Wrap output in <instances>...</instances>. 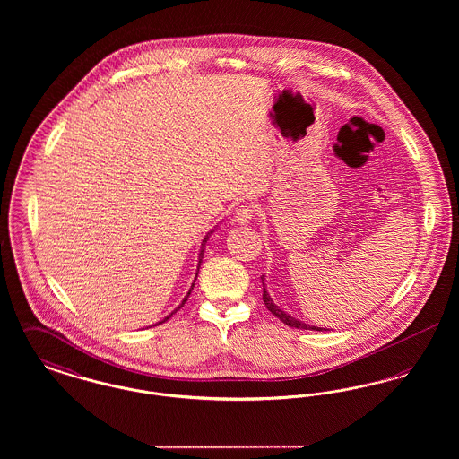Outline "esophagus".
Listing matches in <instances>:
<instances>
[{
  "instance_id": "34e87169",
  "label": "esophagus",
  "mask_w": 459,
  "mask_h": 459,
  "mask_svg": "<svg viewBox=\"0 0 459 459\" xmlns=\"http://www.w3.org/2000/svg\"><path fill=\"white\" fill-rule=\"evenodd\" d=\"M255 206L253 204H240L236 208V212H234V220H236V223L238 225H247V223H251L253 219H255Z\"/></svg>"
}]
</instances>
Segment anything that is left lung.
Returning <instances> with one entry per match:
<instances>
[{"mask_svg": "<svg viewBox=\"0 0 459 459\" xmlns=\"http://www.w3.org/2000/svg\"><path fill=\"white\" fill-rule=\"evenodd\" d=\"M263 281V301H264V306L268 307V311H272V315H275L279 320H282L285 325H289V327L294 328H301V330H327V328L322 327H313V325H307L305 322H301V320H298V318H294V316H290L287 311L284 309H281L279 306L273 303V299L270 298V294H268V290H266V284H264V275H262Z\"/></svg>", "mask_w": 459, "mask_h": 459, "instance_id": "1", "label": "left lung"}]
</instances>
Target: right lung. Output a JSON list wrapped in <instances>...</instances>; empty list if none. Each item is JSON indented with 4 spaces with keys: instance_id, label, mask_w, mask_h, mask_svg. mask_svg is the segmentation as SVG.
I'll return each mask as SVG.
<instances>
[{
    "instance_id": "1",
    "label": "right lung",
    "mask_w": 459,
    "mask_h": 459,
    "mask_svg": "<svg viewBox=\"0 0 459 459\" xmlns=\"http://www.w3.org/2000/svg\"><path fill=\"white\" fill-rule=\"evenodd\" d=\"M217 227H219V225H217ZM217 227H215V229H217ZM215 229H212V230H210V232H208V234H206V236H204V238H203V242H201V249H199V256H197L196 277H197V273H199V266H201V262H203V256H204V247H206V242H208V239H210V236H212V234H213V232H215ZM195 282H196V281H195ZM195 282H193V285H191V289H189V292H187V294H186V298H184V299H182V303H180V305L177 306V307H175L174 311H172V313H170V315H169V316H165V318H163V320H161V322H158V324H163V322H165V320H169V318H170V316H172V315H174V313H177V311H178V309H180V307H182V306H184V303H186V301H187V298H189V294H191V290H193V287H195ZM158 324H154V325H158ZM154 325H153V327H154Z\"/></svg>"
}]
</instances>
